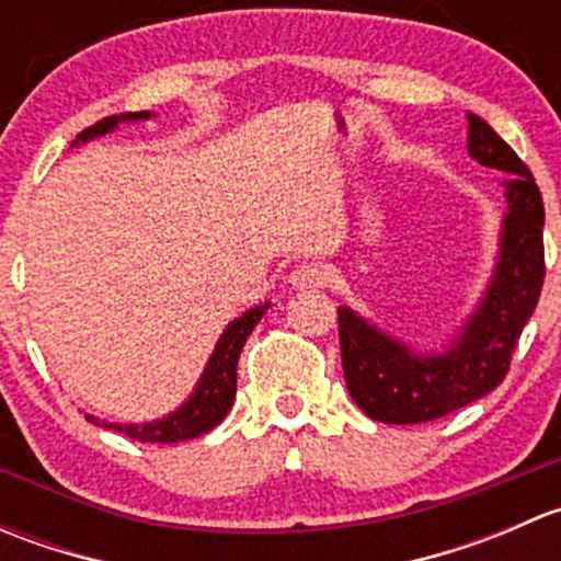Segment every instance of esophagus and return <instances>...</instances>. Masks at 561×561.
<instances>
[{"label": "esophagus", "mask_w": 561, "mask_h": 561, "mask_svg": "<svg viewBox=\"0 0 561 561\" xmlns=\"http://www.w3.org/2000/svg\"><path fill=\"white\" fill-rule=\"evenodd\" d=\"M328 271L320 263H301L290 271V285L296 290H317L325 285Z\"/></svg>", "instance_id": "34e87169"}]
</instances>
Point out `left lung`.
Instances as JSON below:
<instances>
[{
  "label": "left lung",
  "instance_id": "obj_1",
  "mask_svg": "<svg viewBox=\"0 0 561 561\" xmlns=\"http://www.w3.org/2000/svg\"><path fill=\"white\" fill-rule=\"evenodd\" d=\"M467 151L507 173L494 274L474 312L443 350L421 353L350 307H339V344L347 390L380 423H426L491 393L511 369L518 336L537 307L546 276L542 197L529 168L480 116L467 113Z\"/></svg>",
  "mask_w": 561,
  "mask_h": 561
}]
</instances>
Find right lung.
<instances>
[{
	"mask_svg": "<svg viewBox=\"0 0 561 561\" xmlns=\"http://www.w3.org/2000/svg\"><path fill=\"white\" fill-rule=\"evenodd\" d=\"M154 113L140 111V113H122V116H107L103 122H98L94 127L83 129L76 138V144H87V140L100 138V135L113 133L122 122H144L151 118ZM271 304H260V307L247 309L244 314L236 317L233 322H228V328L219 336L217 347H214L211 358H208L206 369H203L201 380H197L195 390L190 393V399L181 407H175L173 412H168L165 417H157V421L146 423H107L100 417L87 415V421L98 423L103 428H113L118 434H127L129 439H138V443H184V439H195L201 434L211 432L214 426L225 421V415L230 412L236 399V369H239V355L244 350V342L249 333L254 331V325L260 322V317L268 312Z\"/></svg>",
	"mask_w": 561,
	"mask_h": 561,
	"instance_id": "right-lung-1",
	"label": "right lung"
}]
</instances>
